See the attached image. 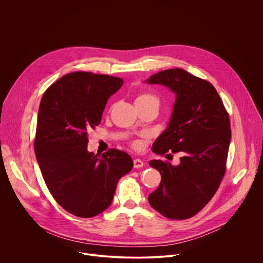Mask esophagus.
I'll use <instances>...</instances> for the list:
<instances>
[{
    "label": "esophagus",
    "instance_id": "obj_1",
    "mask_svg": "<svg viewBox=\"0 0 263 263\" xmlns=\"http://www.w3.org/2000/svg\"><path fill=\"white\" fill-rule=\"evenodd\" d=\"M133 163H134V168H140V167L143 166V161L140 160V159H138V158L134 159V160H133Z\"/></svg>",
    "mask_w": 263,
    "mask_h": 263
}]
</instances>
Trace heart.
<instances>
[{"label":"heart","instance_id":"b5f03b06","mask_svg":"<svg viewBox=\"0 0 263 263\" xmlns=\"http://www.w3.org/2000/svg\"><path fill=\"white\" fill-rule=\"evenodd\" d=\"M136 101H153V102H156V103L159 104V102H158V100H157L156 97H154V96H152V95H147V93L139 95V96L136 98L135 102H136Z\"/></svg>","mask_w":263,"mask_h":263}]
</instances>
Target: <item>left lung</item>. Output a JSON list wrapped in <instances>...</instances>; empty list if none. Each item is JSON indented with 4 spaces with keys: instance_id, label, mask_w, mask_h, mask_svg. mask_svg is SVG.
<instances>
[{
    "instance_id": "obj_1",
    "label": "left lung",
    "mask_w": 263,
    "mask_h": 263,
    "mask_svg": "<svg viewBox=\"0 0 263 263\" xmlns=\"http://www.w3.org/2000/svg\"><path fill=\"white\" fill-rule=\"evenodd\" d=\"M145 83L163 85L176 97L167 127L152 151L182 155L178 165L148 162L161 174L148 203L167 218H190L211 200L226 171L231 140L229 116L213 85L185 69L159 71Z\"/></svg>"
}]
</instances>
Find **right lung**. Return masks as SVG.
Here are the masks:
<instances>
[{"instance_id": "right-lung-1", "label": "right lung", "mask_w": 263, "mask_h": 263, "mask_svg": "<svg viewBox=\"0 0 263 263\" xmlns=\"http://www.w3.org/2000/svg\"><path fill=\"white\" fill-rule=\"evenodd\" d=\"M124 80L76 71L44 93L37 118L34 151L53 198L67 212L92 217L107 209L119 180L133 167L132 158L111 148L87 151L88 130L101 123L108 99Z\"/></svg>"}]
</instances>
